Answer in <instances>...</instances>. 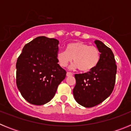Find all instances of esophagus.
Segmentation results:
<instances>
[{"instance_id":"34e87169","label":"esophagus","mask_w":131,"mask_h":131,"mask_svg":"<svg viewBox=\"0 0 131 131\" xmlns=\"http://www.w3.org/2000/svg\"><path fill=\"white\" fill-rule=\"evenodd\" d=\"M66 75L68 76V77H69V76H72L73 73H71V72H67Z\"/></svg>"}]
</instances>
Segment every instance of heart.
I'll return each mask as SVG.
<instances>
[{
    "label": "heart",
    "mask_w": 131,
    "mask_h": 131,
    "mask_svg": "<svg viewBox=\"0 0 131 131\" xmlns=\"http://www.w3.org/2000/svg\"><path fill=\"white\" fill-rule=\"evenodd\" d=\"M59 64L63 68L68 66L73 59V68L88 72L94 69L100 62V52L97 47L89 46L83 42H73L66 46V51H59L56 55Z\"/></svg>",
    "instance_id": "obj_1"
}]
</instances>
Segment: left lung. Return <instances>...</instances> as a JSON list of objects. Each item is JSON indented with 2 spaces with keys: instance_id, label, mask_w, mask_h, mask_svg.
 <instances>
[{
  "instance_id": "8db88e82",
  "label": "left lung",
  "mask_w": 131,
  "mask_h": 131,
  "mask_svg": "<svg viewBox=\"0 0 131 131\" xmlns=\"http://www.w3.org/2000/svg\"><path fill=\"white\" fill-rule=\"evenodd\" d=\"M94 43L100 52L97 66L87 73L75 75L74 98L85 107H94L106 100L112 94L115 83L117 66L113 52L100 40H96Z\"/></svg>"
}]
</instances>
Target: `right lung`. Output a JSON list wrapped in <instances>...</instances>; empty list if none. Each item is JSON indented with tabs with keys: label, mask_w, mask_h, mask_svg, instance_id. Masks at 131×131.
Masks as SVG:
<instances>
[{
	"label": "right lung",
	"mask_w": 131,
	"mask_h": 131,
	"mask_svg": "<svg viewBox=\"0 0 131 131\" xmlns=\"http://www.w3.org/2000/svg\"><path fill=\"white\" fill-rule=\"evenodd\" d=\"M59 41L40 36L24 46L16 62V84L31 104L43 105L55 95L66 71L58 63Z\"/></svg>",
	"instance_id": "1"
}]
</instances>
